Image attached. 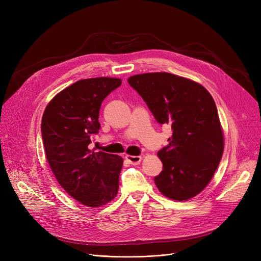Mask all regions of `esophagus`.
Here are the masks:
<instances>
[{"label": "esophagus", "mask_w": 261, "mask_h": 261, "mask_svg": "<svg viewBox=\"0 0 261 261\" xmlns=\"http://www.w3.org/2000/svg\"><path fill=\"white\" fill-rule=\"evenodd\" d=\"M125 158H126V160H127L133 165H137L141 161V156L140 155H126Z\"/></svg>", "instance_id": "1"}]
</instances>
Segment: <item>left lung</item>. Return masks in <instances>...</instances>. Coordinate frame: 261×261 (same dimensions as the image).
<instances>
[{
    "label": "left lung",
    "instance_id": "left-lung-1",
    "mask_svg": "<svg viewBox=\"0 0 261 261\" xmlns=\"http://www.w3.org/2000/svg\"><path fill=\"white\" fill-rule=\"evenodd\" d=\"M127 82L155 121L173 130L169 145L158 151L163 163L154 177L158 189L174 200L193 198L209 184L223 153L215 100L201 85L170 73L135 75Z\"/></svg>",
    "mask_w": 261,
    "mask_h": 261
}]
</instances>
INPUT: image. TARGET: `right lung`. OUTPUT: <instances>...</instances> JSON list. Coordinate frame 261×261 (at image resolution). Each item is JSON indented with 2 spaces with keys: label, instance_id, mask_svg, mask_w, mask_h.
<instances>
[{
  "label": "right lung",
  "instance_id": "1",
  "mask_svg": "<svg viewBox=\"0 0 261 261\" xmlns=\"http://www.w3.org/2000/svg\"><path fill=\"white\" fill-rule=\"evenodd\" d=\"M118 78L78 81L58 93L46 106L41 134L46 160L59 184L88 207L111 201L118 191L123 158L91 152V136L100 129L101 103L121 86Z\"/></svg>",
  "mask_w": 261,
  "mask_h": 261
}]
</instances>
